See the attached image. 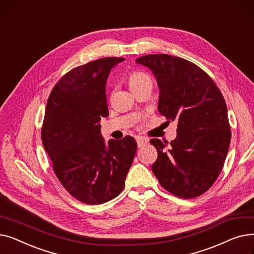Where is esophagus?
I'll list each match as a JSON object with an SVG mask.
<instances>
[{"label": "esophagus", "instance_id": "esophagus-1", "mask_svg": "<svg viewBox=\"0 0 254 254\" xmlns=\"http://www.w3.org/2000/svg\"><path fill=\"white\" fill-rule=\"evenodd\" d=\"M147 142H148V139H146V138H144V137H138V138H137L138 147H142V146L145 145Z\"/></svg>", "mask_w": 254, "mask_h": 254}]
</instances>
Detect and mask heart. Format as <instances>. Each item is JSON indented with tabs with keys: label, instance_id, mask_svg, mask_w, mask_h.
Instances as JSON below:
<instances>
[{
	"label": "heart",
	"instance_id": "1",
	"mask_svg": "<svg viewBox=\"0 0 254 254\" xmlns=\"http://www.w3.org/2000/svg\"><path fill=\"white\" fill-rule=\"evenodd\" d=\"M128 85L130 90H134L136 88L146 86V85H152L151 78L143 72H134L128 76Z\"/></svg>",
	"mask_w": 254,
	"mask_h": 254
}]
</instances>
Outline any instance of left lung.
<instances>
[{"label": "left lung", "instance_id": "left-lung-1", "mask_svg": "<svg viewBox=\"0 0 254 254\" xmlns=\"http://www.w3.org/2000/svg\"><path fill=\"white\" fill-rule=\"evenodd\" d=\"M153 73L159 89L157 109L177 119V137L151 139L157 150L152 172L163 188L183 198L203 194L222 170L231 143L228 108L219 88L194 64L169 55L136 60Z\"/></svg>", "mask_w": 254, "mask_h": 254}]
</instances>
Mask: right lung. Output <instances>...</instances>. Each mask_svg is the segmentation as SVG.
I'll return each mask as SVG.
<instances>
[{"label": "right lung", "instance_id": "obj_1", "mask_svg": "<svg viewBox=\"0 0 254 254\" xmlns=\"http://www.w3.org/2000/svg\"><path fill=\"white\" fill-rule=\"evenodd\" d=\"M124 61L105 58L77 66L62 77L47 101L44 149L64 188L85 204H103L122 192L137 151L130 136L106 144L99 124L109 115L107 79Z\"/></svg>", "mask_w": 254, "mask_h": 254}]
</instances>
